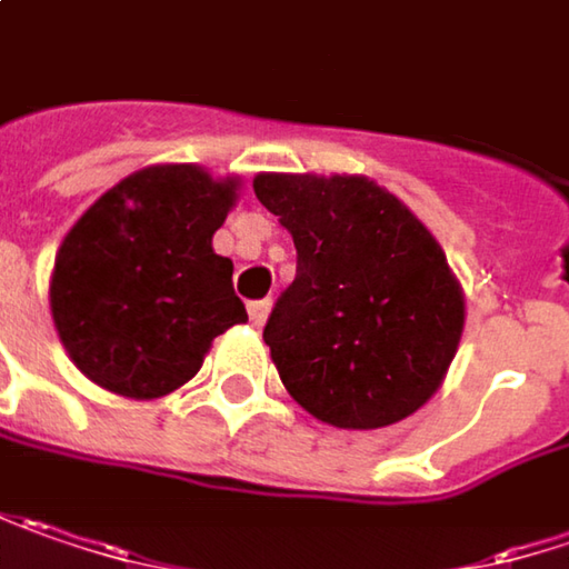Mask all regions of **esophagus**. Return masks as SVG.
I'll return each mask as SVG.
<instances>
[{"label": "esophagus", "mask_w": 569, "mask_h": 569, "mask_svg": "<svg viewBox=\"0 0 569 569\" xmlns=\"http://www.w3.org/2000/svg\"><path fill=\"white\" fill-rule=\"evenodd\" d=\"M269 310H271V300H252L249 303V320H252V327H266V320H269Z\"/></svg>", "instance_id": "1"}]
</instances>
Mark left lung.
Here are the masks:
<instances>
[{"label":"left lung","instance_id":"left-lung-1","mask_svg":"<svg viewBox=\"0 0 569 569\" xmlns=\"http://www.w3.org/2000/svg\"><path fill=\"white\" fill-rule=\"evenodd\" d=\"M252 188L298 249L262 332L288 393L336 429L412 416L465 329V295L436 237L365 176L262 172Z\"/></svg>","mask_w":569,"mask_h":569}]
</instances>
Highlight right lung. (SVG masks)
Segmentation results:
<instances>
[{"mask_svg":"<svg viewBox=\"0 0 569 569\" xmlns=\"http://www.w3.org/2000/svg\"><path fill=\"white\" fill-rule=\"evenodd\" d=\"M240 179L147 166L108 188L57 252L50 313L72 365L104 390L153 400L191 381L246 307L213 233Z\"/></svg>","mask_w":569,"mask_h":569,"instance_id":"obj_1","label":"right lung"}]
</instances>
